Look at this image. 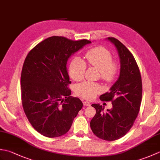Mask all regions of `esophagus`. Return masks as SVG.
Listing matches in <instances>:
<instances>
[{"instance_id":"obj_1","label":"esophagus","mask_w":160,"mask_h":160,"mask_svg":"<svg viewBox=\"0 0 160 160\" xmlns=\"http://www.w3.org/2000/svg\"><path fill=\"white\" fill-rule=\"evenodd\" d=\"M83 104L84 105V106H90L91 103L89 102H88V101H84L83 102Z\"/></svg>"}]
</instances>
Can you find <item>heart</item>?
Segmentation results:
<instances>
[{
    "label": "heart",
    "mask_w": 160,
    "mask_h": 160,
    "mask_svg": "<svg viewBox=\"0 0 160 160\" xmlns=\"http://www.w3.org/2000/svg\"><path fill=\"white\" fill-rule=\"evenodd\" d=\"M87 63L99 69L101 79L110 83L115 80L118 73V63L112 60L110 52L102 47H97L91 49L85 54ZM87 64L79 57H76L71 61L69 64V75L75 81L82 80L85 73ZM102 91L99 83L84 81L78 84L76 87V93L78 96L84 99L92 100L97 95Z\"/></svg>",
    "instance_id": "1"
}]
</instances>
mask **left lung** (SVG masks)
<instances>
[{"label":"left lung","mask_w":160,"mask_h":160,"mask_svg":"<svg viewBox=\"0 0 160 160\" xmlns=\"http://www.w3.org/2000/svg\"><path fill=\"white\" fill-rule=\"evenodd\" d=\"M116 47L120 60V73L110 91L101 95L102 101H111L113 108L104 112L99 104H93L96 113L90 122L93 133L102 140L113 141L130 130L140 108L142 84L140 69L132 54L116 38H107Z\"/></svg>","instance_id":"1"}]
</instances>
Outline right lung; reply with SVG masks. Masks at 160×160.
Masks as SVG:
<instances>
[{"instance_id": "right-lung-1", "label": "right lung", "mask_w": 160, "mask_h": 160, "mask_svg": "<svg viewBox=\"0 0 160 160\" xmlns=\"http://www.w3.org/2000/svg\"><path fill=\"white\" fill-rule=\"evenodd\" d=\"M91 42L52 36L27 56L20 77L22 104L30 124L44 136L65 134L82 108L79 98L70 96L67 62L72 54Z\"/></svg>"}]
</instances>
